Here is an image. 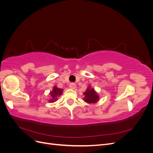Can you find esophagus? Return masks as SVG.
I'll use <instances>...</instances> for the list:
<instances>
[{
	"mask_svg": "<svg viewBox=\"0 0 153 153\" xmlns=\"http://www.w3.org/2000/svg\"><path fill=\"white\" fill-rule=\"evenodd\" d=\"M69 88L71 89H75L76 88V85L75 84H73V83H72V84L69 85Z\"/></svg>",
	"mask_w": 153,
	"mask_h": 153,
	"instance_id": "1",
	"label": "esophagus"
}]
</instances>
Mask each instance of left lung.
I'll return each mask as SVG.
<instances>
[{
    "label": "left lung",
    "instance_id": "left-lung-1",
    "mask_svg": "<svg viewBox=\"0 0 153 153\" xmlns=\"http://www.w3.org/2000/svg\"><path fill=\"white\" fill-rule=\"evenodd\" d=\"M84 98H83V100L89 104L96 103L100 100V96L97 93L94 88H92L90 85L87 87L86 91L84 92Z\"/></svg>",
    "mask_w": 153,
    "mask_h": 153
}]
</instances>
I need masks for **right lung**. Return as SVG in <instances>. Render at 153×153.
I'll return each instance as SVG.
<instances>
[{"label": "right lung", "instance_id": "right-lung-1", "mask_svg": "<svg viewBox=\"0 0 153 153\" xmlns=\"http://www.w3.org/2000/svg\"><path fill=\"white\" fill-rule=\"evenodd\" d=\"M63 92V89L58 88L56 85L53 86L52 91L50 92V99L48 101L50 103H54L58 99L59 97L61 96Z\"/></svg>", "mask_w": 153, "mask_h": 153}]
</instances>
